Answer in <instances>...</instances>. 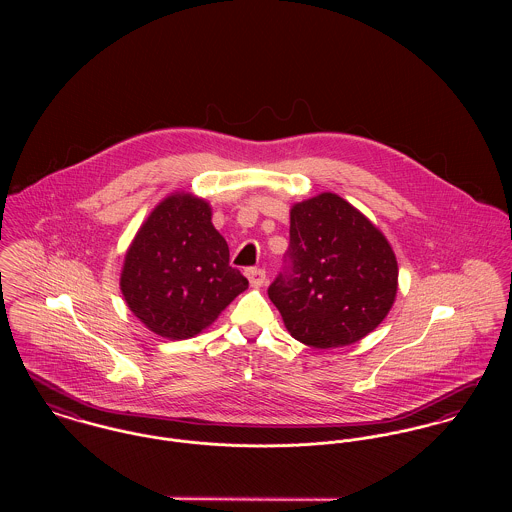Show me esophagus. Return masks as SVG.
<instances>
[{
	"label": "esophagus",
	"mask_w": 512,
	"mask_h": 512,
	"mask_svg": "<svg viewBox=\"0 0 512 512\" xmlns=\"http://www.w3.org/2000/svg\"><path fill=\"white\" fill-rule=\"evenodd\" d=\"M246 276L252 288H262L266 284V272L262 268H250L246 270Z\"/></svg>",
	"instance_id": "1"
}]
</instances>
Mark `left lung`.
<instances>
[{"label": "left lung", "mask_w": 512, "mask_h": 512, "mask_svg": "<svg viewBox=\"0 0 512 512\" xmlns=\"http://www.w3.org/2000/svg\"><path fill=\"white\" fill-rule=\"evenodd\" d=\"M284 262L268 295L293 339L313 349L361 341L396 299L398 264L392 246L335 193L293 205Z\"/></svg>", "instance_id": "8db88e82"}]
</instances>
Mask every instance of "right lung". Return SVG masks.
Instances as JSON below:
<instances>
[{
    "mask_svg": "<svg viewBox=\"0 0 512 512\" xmlns=\"http://www.w3.org/2000/svg\"><path fill=\"white\" fill-rule=\"evenodd\" d=\"M205 199L165 197L134 236L120 276L130 311L159 337L181 341L207 329L248 288L228 264V244Z\"/></svg>",
    "mask_w": 512,
    "mask_h": 512,
    "instance_id": "add662e5",
    "label": "right lung"
}]
</instances>
